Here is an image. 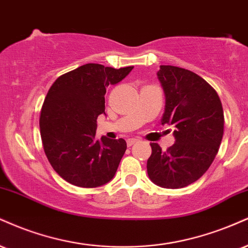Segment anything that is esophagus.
Listing matches in <instances>:
<instances>
[{
  "label": "esophagus",
  "instance_id": "esophagus-1",
  "mask_svg": "<svg viewBox=\"0 0 248 248\" xmlns=\"http://www.w3.org/2000/svg\"><path fill=\"white\" fill-rule=\"evenodd\" d=\"M139 141H140L139 139H128L127 140V145H128V147H132L134 143H136V142H139Z\"/></svg>",
  "mask_w": 248,
  "mask_h": 248
}]
</instances>
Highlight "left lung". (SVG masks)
<instances>
[{
  "label": "left lung",
  "mask_w": 248,
  "mask_h": 248,
  "mask_svg": "<svg viewBox=\"0 0 248 248\" xmlns=\"http://www.w3.org/2000/svg\"><path fill=\"white\" fill-rule=\"evenodd\" d=\"M157 78L165 95L162 124L174 127V144L163 151L151 143L150 180L163 188H183L207 172L222 142L224 114L217 92L193 71L160 65Z\"/></svg>",
  "instance_id": "left-lung-1"
}]
</instances>
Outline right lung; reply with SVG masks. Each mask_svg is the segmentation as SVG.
Segmentation results:
<instances>
[{"label":"right lung","instance_id":"1","mask_svg":"<svg viewBox=\"0 0 248 248\" xmlns=\"http://www.w3.org/2000/svg\"><path fill=\"white\" fill-rule=\"evenodd\" d=\"M133 68L88 63L50 86L41 108V141L50 165L69 184L94 188L114 178L127 143L95 139L97 118L106 115L107 88L121 82Z\"/></svg>","mask_w":248,"mask_h":248}]
</instances>
